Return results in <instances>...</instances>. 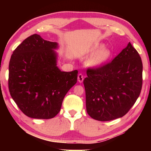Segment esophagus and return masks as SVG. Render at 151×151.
Wrapping results in <instances>:
<instances>
[{
  "label": "esophagus",
  "mask_w": 151,
  "mask_h": 151,
  "mask_svg": "<svg viewBox=\"0 0 151 151\" xmlns=\"http://www.w3.org/2000/svg\"><path fill=\"white\" fill-rule=\"evenodd\" d=\"M84 80V76L82 73H79L78 76V81L80 82V83H82Z\"/></svg>",
  "instance_id": "34e87169"
}]
</instances>
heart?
<instances>
[{"label":"heart","instance_id":"obj_1","mask_svg":"<svg viewBox=\"0 0 151 151\" xmlns=\"http://www.w3.org/2000/svg\"><path fill=\"white\" fill-rule=\"evenodd\" d=\"M110 56V51L106 49H101L88 59L86 64L88 66L96 67L104 64Z\"/></svg>","mask_w":151,"mask_h":151}]
</instances>
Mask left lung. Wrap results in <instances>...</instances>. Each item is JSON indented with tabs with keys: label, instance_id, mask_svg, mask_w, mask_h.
<instances>
[{
	"label": "left lung",
	"instance_id": "1",
	"mask_svg": "<svg viewBox=\"0 0 151 151\" xmlns=\"http://www.w3.org/2000/svg\"><path fill=\"white\" fill-rule=\"evenodd\" d=\"M142 62L131 42L112 61L88 69L84 80L86 108L98 121H110L127 114L139 96Z\"/></svg>",
	"mask_w": 151,
	"mask_h": 151
}]
</instances>
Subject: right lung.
<instances>
[{
    "label": "right lung",
    "instance_id": "right-lung-1",
    "mask_svg": "<svg viewBox=\"0 0 151 151\" xmlns=\"http://www.w3.org/2000/svg\"><path fill=\"white\" fill-rule=\"evenodd\" d=\"M57 42L34 34L18 45L9 65L8 85L12 98L27 116L51 119L60 111L65 95L78 80V71L57 67Z\"/></svg>",
    "mask_w": 151,
    "mask_h": 151
}]
</instances>
